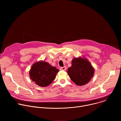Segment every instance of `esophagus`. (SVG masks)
<instances>
[{
  "label": "esophagus",
  "instance_id": "obj_1",
  "mask_svg": "<svg viewBox=\"0 0 121 121\" xmlns=\"http://www.w3.org/2000/svg\"><path fill=\"white\" fill-rule=\"evenodd\" d=\"M60 69L61 70H63V71H65V70H66V66L61 67H60Z\"/></svg>",
  "mask_w": 121,
  "mask_h": 121
}]
</instances>
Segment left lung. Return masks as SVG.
Instances as JSON below:
<instances>
[{"label": "left lung", "instance_id": "8db88e82", "mask_svg": "<svg viewBox=\"0 0 121 121\" xmlns=\"http://www.w3.org/2000/svg\"><path fill=\"white\" fill-rule=\"evenodd\" d=\"M71 62L72 65L67 70L71 79L78 86H83L89 83L95 70L89 60L80 56L74 58Z\"/></svg>", "mask_w": 121, "mask_h": 121}]
</instances>
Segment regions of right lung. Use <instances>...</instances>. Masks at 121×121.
<instances>
[{
  "instance_id": "add662e5",
  "label": "right lung",
  "mask_w": 121,
  "mask_h": 121,
  "mask_svg": "<svg viewBox=\"0 0 121 121\" xmlns=\"http://www.w3.org/2000/svg\"><path fill=\"white\" fill-rule=\"evenodd\" d=\"M59 70L48 62L39 61L34 63L29 71L30 79L42 87L51 84L55 80Z\"/></svg>"
}]
</instances>
